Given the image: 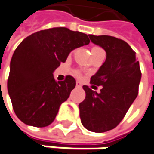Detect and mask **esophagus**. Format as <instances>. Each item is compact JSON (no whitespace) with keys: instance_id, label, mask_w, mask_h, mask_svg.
Here are the masks:
<instances>
[{"instance_id":"esophagus-1","label":"esophagus","mask_w":154,"mask_h":154,"mask_svg":"<svg viewBox=\"0 0 154 154\" xmlns=\"http://www.w3.org/2000/svg\"><path fill=\"white\" fill-rule=\"evenodd\" d=\"M76 86H77V88H81V87H82V85H81V83H80V82H77Z\"/></svg>"}]
</instances>
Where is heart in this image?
Instances as JSON below:
<instances>
[{
    "label": "heart",
    "instance_id": "heart-1",
    "mask_svg": "<svg viewBox=\"0 0 154 154\" xmlns=\"http://www.w3.org/2000/svg\"><path fill=\"white\" fill-rule=\"evenodd\" d=\"M100 50H103L100 47H98V46H94V47H92L91 48V54H93V53H95V52H97V51H100Z\"/></svg>",
    "mask_w": 154,
    "mask_h": 154
}]
</instances>
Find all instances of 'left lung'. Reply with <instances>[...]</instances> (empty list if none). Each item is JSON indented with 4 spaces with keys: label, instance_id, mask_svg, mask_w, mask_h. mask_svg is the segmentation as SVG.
Here are the masks:
<instances>
[{
    "label": "left lung",
    "instance_id": "left-lung-1",
    "mask_svg": "<svg viewBox=\"0 0 154 154\" xmlns=\"http://www.w3.org/2000/svg\"><path fill=\"white\" fill-rule=\"evenodd\" d=\"M89 37L105 50L106 59L91 77V85L103 86L100 93L83 86L86 96L79 104L80 119L87 130L104 132L121 122L137 97L141 71L136 53L127 42L110 35Z\"/></svg>",
    "mask_w": 154,
    "mask_h": 154
}]
</instances>
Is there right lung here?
I'll return each mask as SVG.
<instances>
[{
  "mask_svg": "<svg viewBox=\"0 0 154 154\" xmlns=\"http://www.w3.org/2000/svg\"><path fill=\"white\" fill-rule=\"evenodd\" d=\"M89 42L86 34L59 27L35 32L19 44L10 62L8 91L21 121L35 127L54 121L76 80L67 76L57 82L53 72L70 51Z\"/></svg>",
  "mask_w": 154,
  "mask_h": 154,
  "instance_id": "obj_1",
  "label": "right lung"
}]
</instances>
